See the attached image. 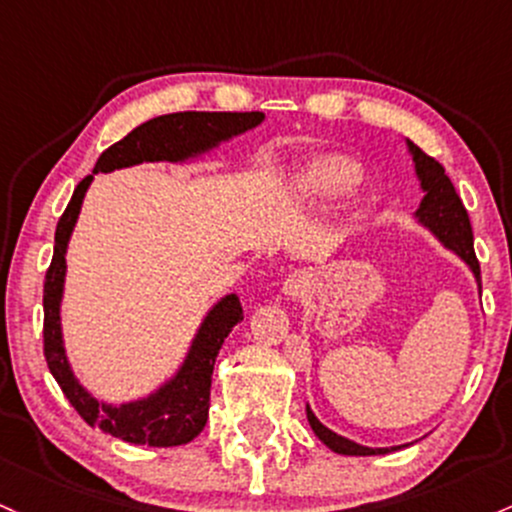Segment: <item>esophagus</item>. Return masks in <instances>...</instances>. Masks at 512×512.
I'll list each match as a JSON object with an SVG mask.
<instances>
[{
	"mask_svg": "<svg viewBox=\"0 0 512 512\" xmlns=\"http://www.w3.org/2000/svg\"><path fill=\"white\" fill-rule=\"evenodd\" d=\"M311 286V282H308V274L306 272H294L286 277V282L282 286V294L286 301H296L301 299L303 294H306V289Z\"/></svg>",
	"mask_w": 512,
	"mask_h": 512,
	"instance_id": "obj_1",
	"label": "esophagus"
}]
</instances>
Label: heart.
<instances>
[{"label":"heart","instance_id":"heart-1","mask_svg":"<svg viewBox=\"0 0 512 512\" xmlns=\"http://www.w3.org/2000/svg\"><path fill=\"white\" fill-rule=\"evenodd\" d=\"M362 170L355 160L342 155H320L308 160L291 177V194L306 209L333 204L359 184Z\"/></svg>","mask_w":512,"mask_h":512}]
</instances>
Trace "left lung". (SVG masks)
<instances>
[{"mask_svg":"<svg viewBox=\"0 0 512 512\" xmlns=\"http://www.w3.org/2000/svg\"><path fill=\"white\" fill-rule=\"evenodd\" d=\"M406 148H408V155L413 157L415 179H418L420 192H423L418 211L413 213L415 223H418L420 228L428 230L437 243L445 247V250L454 252V255L469 267V272L474 274L476 279V289H479L481 294V267L474 255V233H471L469 213H466L457 189H454V184L449 182L445 167H442L437 160H432L430 155H425L413 140L406 138ZM306 415H308V423H311V430L316 432L318 440L328 449H333L335 454H345V457H376V454H389L401 447H408V445H396V447L359 445V442L347 440V437L338 435V432L325 428V425L316 418V413L311 411V406H306Z\"/></svg>","mask_w":512,"mask_h":512,"instance_id":"1","label":"left lung"}]
</instances>
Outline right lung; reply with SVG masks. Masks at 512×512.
Listing matches in <instances>:
<instances>
[{
  "instance_id": "add662e5",
  "label": "right lung",
  "mask_w": 512,
  "mask_h": 512,
  "mask_svg": "<svg viewBox=\"0 0 512 512\" xmlns=\"http://www.w3.org/2000/svg\"><path fill=\"white\" fill-rule=\"evenodd\" d=\"M265 121L262 111L228 114V111H179L140 123L126 138L99 155L94 174L123 170L140 162H187L204 160L228 140L243 136ZM94 174L84 177L72 192L70 204L55 228L53 262L43 286V347L50 374L77 413L104 435L119 437L128 445L179 447L192 442L209 420L211 374L218 350L230 330L243 320V306L235 294L221 296L201 318L187 352L177 369L145 396L133 401L109 403L94 396L72 372L63 338V296L67 277V245L80 218L84 194Z\"/></svg>"
}]
</instances>
